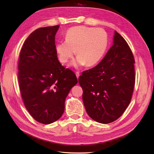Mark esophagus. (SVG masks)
<instances>
[{"label": "esophagus", "instance_id": "obj_1", "mask_svg": "<svg viewBox=\"0 0 154 154\" xmlns=\"http://www.w3.org/2000/svg\"><path fill=\"white\" fill-rule=\"evenodd\" d=\"M75 75H76V76H77V79L79 77V76H80V73H79V72H75Z\"/></svg>", "mask_w": 154, "mask_h": 154}]
</instances>
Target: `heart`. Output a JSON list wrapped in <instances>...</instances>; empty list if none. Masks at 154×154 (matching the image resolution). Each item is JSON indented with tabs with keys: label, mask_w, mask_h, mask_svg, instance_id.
I'll use <instances>...</instances> for the list:
<instances>
[{
	"label": "heart",
	"mask_w": 154,
	"mask_h": 154,
	"mask_svg": "<svg viewBox=\"0 0 154 154\" xmlns=\"http://www.w3.org/2000/svg\"><path fill=\"white\" fill-rule=\"evenodd\" d=\"M109 40L106 32L101 28L85 26H73L68 29L65 41L56 45V51L62 63H66L76 51L78 56L73 65L91 66L101 59L106 50Z\"/></svg>",
	"instance_id": "1"
}]
</instances>
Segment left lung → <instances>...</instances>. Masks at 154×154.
<instances>
[{
  "label": "left lung",
  "mask_w": 154,
  "mask_h": 154,
  "mask_svg": "<svg viewBox=\"0 0 154 154\" xmlns=\"http://www.w3.org/2000/svg\"><path fill=\"white\" fill-rule=\"evenodd\" d=\"M113 42L100 63L79 78L88 114L102 124L112 122L123 114L135 83V61L129 45L116 31Z\"/></svg>",
  "instance_id": "1"
}]
</instances>
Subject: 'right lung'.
Here are the masks:
<instances>
[{
	"mask_svg": "<svg viewBox=\"0 0 154 154\" xmlns=\"http://www.w3.org/2000/svg\"><path fill=\"white\" fill-rule=\"evenodd\" d=\"M60 26L39 28L26 39L20 51L18 82L26 110L37 122L53 123L61 117L65 101L77 79L61 65L55 35Z\"/></svg>",
	"mask_w": 154,
	"mask_h": 154,
	"instance_id": "1",
	"label": "right lung"
}]
</instances>
